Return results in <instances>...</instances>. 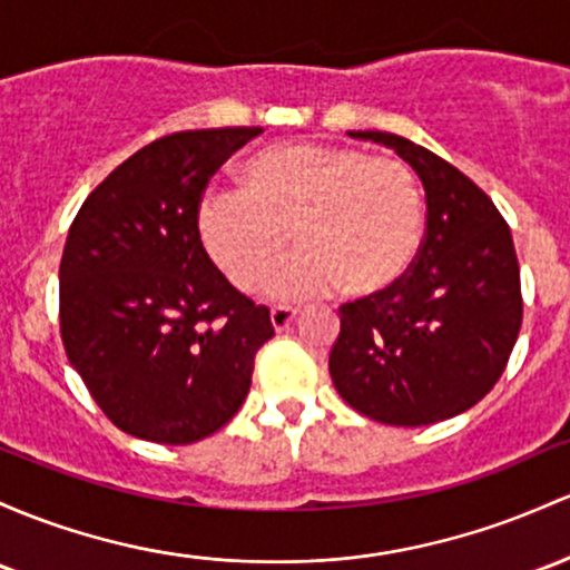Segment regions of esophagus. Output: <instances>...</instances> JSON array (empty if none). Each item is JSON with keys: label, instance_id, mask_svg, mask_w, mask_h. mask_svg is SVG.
<instances>
[{"label": "esophagus", "instance_id": "34e87169", "mask_svg": "<svg viewBox=\"0 0 570 570\" xmlns=\"http://www.w3.org/2000/svg\"><path fill=\"white\" fill-rule=\"evenodd\" d=\"M295 318H297V308H289V305H275V308L271 311V322L278 333L289 330Z\"/></svg>", "mask_w": 570, "mask_h": 570}]
</instances>
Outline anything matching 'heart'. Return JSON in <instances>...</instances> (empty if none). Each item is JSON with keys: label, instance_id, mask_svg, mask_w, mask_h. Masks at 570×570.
<instances>
[{"label": "heart", "instance_id": "obj_1", "mask_svg": "<svg viewBox=\"0 0 570 570\" xmlns=\"http://www.w3.org/2000/svg\"><path fill=\"white\" fill-rule=\"evenodd\" d=\"M197 233L237 289L259 284L292 233L299 252L265 281L267 295L305 299L341 286L348 297H381L419 252L422 191L397 156L286 142L246 161L240 189H205Z\"/></svg>", "mask_w": 570, "mask_h": 570}]
</instances>
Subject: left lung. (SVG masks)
Instances as JSON below:
<instances>
[{"label": "left lung", "mask_w": 570, "mask_h": 570, "mask_svg": "<svg viewBox=\"0 0 570 570\" xmlns=\"http://www.w3.org/2000/svg\"><path fill=\"white\" fill-rule=\"evenodd\" d=\"M428 199L422 246L395 289L337 308L330 376L360 414L395 428L443 422L476 405L522 327V286L511 229L490 197L446 159L390 132Z\"/></svg>", "instance_id": "left-lung-1"}]
</instances>
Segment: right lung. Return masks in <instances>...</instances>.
<instances>
[{
  "instance_id": "1",
  "label": "right lung",
  "mask_w": 570,
  "mask_h": 570,
  "mask_svg": "<svg viewBox=\"0 0 570 570\" xmlns=\"http://www.w3.org/2000/svg\"><path fill=\"white\" fill-rule=\"evenodd\" d=\"M262 127L165 135L112 170L75 216L59 265L65 352L124 433L203 441L237 414L271 311L203 248L197 203Z\"/></svg>"
}]
</instances>
